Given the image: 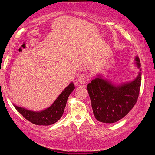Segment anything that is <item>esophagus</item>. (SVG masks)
<instances>
[{
  "label": "esophagus",
  "instance_id": "obj_1",
  "mask_svg": "<svg viewBox=\"0 0 155 155\" xmlns=\"http://www.w3.org/2000/svg\"><path fill=\"white\" fill-rule=\"evenodd\" d=\"M89 80V78L88 76V75L87 74H82L80 76H79L78 78V82L79 83L81 84V85H84V84L87 83Z\"/></svg>",
  "mask_w": 155,
  "mask_h": 155
}]
</instances>
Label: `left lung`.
Returning <instances> with one entry per match:
<instances>
[{"label":"left lung","instance_id":"1","mask_svg":"<svg viewBox=\"0 0 155 155\" xmlns=\"http://www.w3.org/2000/svg\"><path fill=\"white\" fill-rule=\"evenodd\" d=\"M135 64L140 72L133 81L116 85L98 74L88 84L93 113L97 121L115 123L133 109L137 101L142 81L141 64L138 56L135 58Z\"/></svg>","mask_w":155,"mask_h":155}]
</instances>
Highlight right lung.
<instances>
[{
  "label": "right lung",
  "instance_id": "1",
  "mask_svg": "<svg viewBox=\"0 0 155 155\" xmlns=\"http://www.w3.org/2000/svg\"><path fill=\"white\" fill-rule=\"evenodd\" d=\"M74 88V84L70 83L53 104L43 110L33 111L14 104L13 106L24 118L32 124L37 125H50L57 122L62 117L68 96Z\"/></svg>",
  "mask_w": 155,
  "mask_h": 155
}]
</instances>
